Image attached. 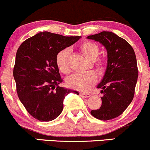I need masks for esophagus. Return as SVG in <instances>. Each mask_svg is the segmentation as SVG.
<instances>
[{
	"mask_svg": "<svg viewBox=\"0 0 150 150\" xmlns=\"http://www.w3.org/2000/svg\"><path fill=\"white\" fill-rule=\"evenodd\" d=\"M80 97H85V98H87L90 97V94H87V93H80Z\"/></svg>",
	"mask_w": 150,
	"mask_h": 150,
	"instance_id": "obj_1",
	"label": "esophagus"
}]
</instances>
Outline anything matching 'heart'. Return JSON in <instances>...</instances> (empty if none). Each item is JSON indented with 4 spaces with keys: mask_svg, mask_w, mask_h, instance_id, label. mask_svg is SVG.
I'll return each mask as SVG.
<instances>
[{
    "mask_svg": "<svg viewBox=\"0 0 150 150\" xmlns=\"http://www.w3.org/2000/svg\"><path fill=\"white\" fill-rule=\"evenodd\" d=\"M79 49L87 59L92 61V68L102 76L106 71L107 61L103 56H98L99 47L97 44L89 41H84L79 45ZM69 50L65 49L60 51L56 57V62L58 69L63 73H68L70 71L68 65ZM97 80V75L95 72L90 70L82 73H75L67 80V84L70 88L80 91H89L92 89Z\"/></svg>",
    "mask_w": 150,
    "mask_h": 150,
    "instance_id": "1",
    "label": "heart"
}]
</instances>
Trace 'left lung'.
<instances>
[{
    "label": "left lung",
    "mask_w": 150,
    "mask_h": 150,
    "mask_svg": "<svg viewBox=\"0 0 150 150\" xmlns=\"http://www.w3.org/2000/svg\"><path fill=\"white\" fill-rule=\"evenodd\" d=\"M103 44L107 50V68L104 78L97 86L103 97L99 109L91 114L97 119H113L122 114L131 103L138 77L135 51L123 38L110 32L88 36Z\"/></svg>",
    "instance_id": "8db88e82"
}]
</instances>
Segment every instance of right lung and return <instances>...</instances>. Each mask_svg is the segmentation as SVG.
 Returning <instances> with one entry per match:
<instances>
[{
  "label": "right lung",
  "instance_id": "1",
  "mask_svg": "<svg viewBox=\"0 0 150 150\" xmlns=\"http://www.w3.org/2000/svg\"><path fill=\"white\" fill-rule=\"evenodd\" d=\"M80 37L39 32L26 39L17 51L13 68L17 93L27 112L39 121L54 120L63 111L65 96L79 94L58 86L63 79L56 57Z\"/></svg>",
  "mask_w": 150,
  "mask_h": 150
}]
</instances>
